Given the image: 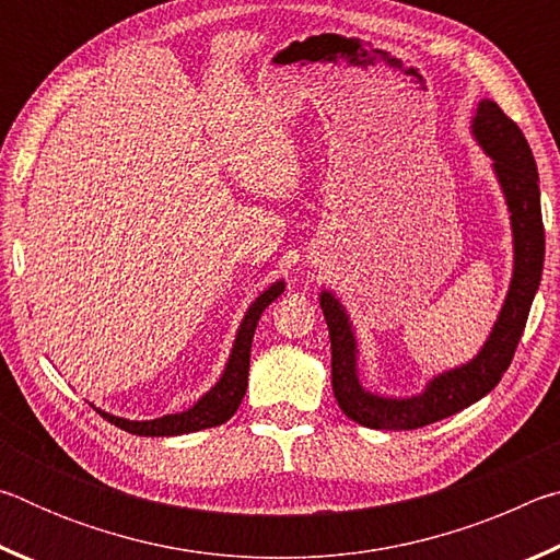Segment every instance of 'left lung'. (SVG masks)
<instances>
[{
    "instance_id": "obj_1",
    "label": "left lung",
    "mask_w": 560,
    "mask_h": 560,
    "mask_svg": "<svg viewBox=\"0 0 560 560\" xmlns=\"http://www.w3.org/2000/svg\"><path fill=\"white\" fill-rule=\"evenodd\" d=\"M474 138L494 160L497 177L506 195L514 230V279L506 293L494 330L471 363L442 373L424 387L422 395L381 397L368 393L358 381L355 338L348 316L334 293H320L330 336V385L338 407L350 420L371 430H417L444 420L494 390L516 353L526 328L530 301L544 271V217L538 189L536 160L530 155L524 132L494 101H481L471 122Z\"/></svg>"
}]
</instances>
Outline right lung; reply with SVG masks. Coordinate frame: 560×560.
<instances>
[{
    "mask_svg": "<svg viewBox=\"0 0 560 560\" xmlns=\"http://www.w3.org/2000/svg\"><path fill=\"white\" fill-rule=\"evenodd\" d=\"M281 291H283V281H277L252 303L240 326V334H236L230 363H226L220 383H217L200 402L189 407V410L177 412V415H165V417H158V420H145V422L122 420V417L108 415L103 410H98V415L106 417V420L110 424H116V428L126 430L130 434H140V438H175V434L217 428V424L230 420V417L236 412V407L242 405V397L246 393V381H249L252 338H254V330H257V320L261 318L264 308H267Z\"/></svg>",
    "mask_w": 560,
    "mask_h": 560,
    "instance_id": "1",
    "label": "right lung"
}]
</instances>
